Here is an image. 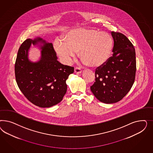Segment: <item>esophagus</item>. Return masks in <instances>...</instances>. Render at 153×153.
I'll list each match as a JSON object with an SVG mask.
<instances>
[{"label": "esophagus", "instance_id": "esophagus-1", "mask_svg": "<svg viewBox=\"0 0 153 153\" xmlns=\"http://www.w3.org/2000/svg\"><path fill=\"white\" fill-rule=\"evenodd\" d=\"M74 73L75 74H81V70L80 68H79L78 67H75L74 68Z\"/></svg>", "mask_w": 153, "mask_h": 153}]
</instances>
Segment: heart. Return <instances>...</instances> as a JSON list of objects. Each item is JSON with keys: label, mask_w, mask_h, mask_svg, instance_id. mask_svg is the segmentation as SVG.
Listing matches in <instances>:
<instances>
[{"label": "heart", "mask_w": 153, "mask_h": 153, "mask_svg": "<svg viewBox=\"0 0 153 153\" xmlns=\"http://www.w3.org/2000/svg\"><path fill=\"white\" fill-rule=\"evenodd\" d=\"M56 54L65 62L74 58L77 53L85 65L99 68L109 59L113 47V39L109 33L93 28H77L71 31L65 41L54 44Z\"/></svg>", "instance_id": "obj_1"}]
</instances>
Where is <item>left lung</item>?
Segmentation results:
<instances>
[{
	"mask_svg": "<svg viewBox=\"0 0 153 153\" xmlns=\"http://www.w3.org/2000/svg\"><path fill=\"white\" fill-rule=\"evenodd\" d=\"M113 56L95 71V82L90 87L100 102L111 104L120 101L134 83L136 71L134 45L122 33L112 31Z\"/></svg>",
	"mask_w": 153,
	"mask_h": 153,
	"instance_id": "1",
	"label": "left lung"
}]
</instances>
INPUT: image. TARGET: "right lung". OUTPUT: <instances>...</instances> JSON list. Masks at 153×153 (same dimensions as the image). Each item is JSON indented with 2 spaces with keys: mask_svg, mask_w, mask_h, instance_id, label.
<instances>
[{
  "mask_svg": "<svg viewBox=\"0 0 153 153\" xmlns=\"http://www.w3.org/2000/svg\"><path fill=\"white\" fill-rule=\"evenodd\" d=\"M40 43L42 56L37 62L28 59L27 51L33 43ZM19 88L34 105L49 108L60 102L67 92L66 80L74 68L62 65L53 44L37 38L26 40L19 48L14 66Z\"/></svg>",
  "mask_w": 153,
  "mask_h": 153,
  "instance_id": "obj_1",
  "label": "right lung"
}]
</instances>
